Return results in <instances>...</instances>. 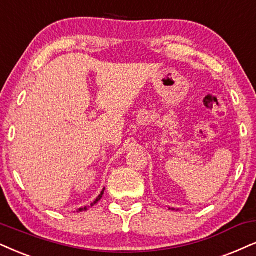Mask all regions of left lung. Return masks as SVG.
Wrapping results in <instances>:
<instances>
[{"mask_svg":"<svg viewBox=\"0 0 256 256\" xmlns=\"http://www.w3.org/2000/svg\"><path fill=\"white\" fill-rule=\"evenodd\" d=\"M169 209H171V210H174V208H169Z\"/></svg>","mask_w":256,"mask_h":256,"instance_id":"8db88e82","label":"left lung"}]
</instances>
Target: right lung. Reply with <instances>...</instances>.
I'll return each mask as SVG.
<instances>
[{
    "label": "right lung",
    "instance_id": "obj_1",
    "mask_svg": "<svg viewBox=\"0 0 256 256\" xmlns=\"http://www.w3.org/2000/svg\"><path fill=\"white\" fill-rule=\"evenodd\" d=\"M104 192H105V188H104V189H102V192L99 194V196H98V197H96V198L94 200H93V202H92V203H90V206H94V204H96V203H98V202H99V200H102V195H104ZM87 209H88V206H84V208H79V209H78V212H86V210H87Z\"/></svg>",
    "mask_w": 256,
    "mask_h": 256
}]
</instances>
